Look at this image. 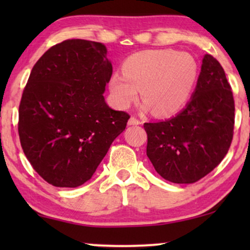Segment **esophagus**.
I'll return each mask as SVG.
<instances>
[{"mask_svg": "<svg viewBox=\"0 0 250 250\" xmlns=\"http://www.w3.org/2000/svg\"><path fill=\"white\" fill-rule=\"evenodd\" d=\"M140 124H141V122H140L138 118L131 117L128 119V125H140Z\"/></svg>", "mask_w": 250, "mask_h": 250, "instance_id": "esophagus-1", "label": "esophagus"}]
</instances>
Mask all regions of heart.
Instances as JSON below:
<instances>
[{
    "instance_id": "heart-1",
    "label": "heart",
    "mask_w": 250,
    "mask_h": 250,
    "mask_svg": "<svg viewBox=\"0 0 250 250\" xmlns=\"http://www.w3.org/2000/svg\"><path fill=\"white\" fill-rule=\"evenodd\" d=\"M198 63L189 53L172 49L146 50L133 54L123 64V74L109 80L116 105L128 108L141 90L143 108L157 116H170L189 101L198 80Z\"/></svg>"
}]
</instances>
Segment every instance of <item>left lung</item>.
I'll return each mask as SVG.
<instances>
[{
	"label": "left lung",
	"instance_id": "1",
	"mask_svg": "<svg viewBox=\"0 0 250 250\" xmlns=\"http://www.w3.org/2000/svg\"><path fill=\"white\" fill-rule=\"evenodd\" d=\"M146 156L156 172L173 183H194L229 151L234 100L221 63L205 54L196 90L186 108L169 119L145 123Z\"/></svg>",
	"mask_w": 250,
	"mask_h": 250
}]
</instances>
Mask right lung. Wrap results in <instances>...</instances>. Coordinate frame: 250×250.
Listing matches in <instances>:
<instances>
[{"label":"right lung","mask_w":250,"mask_h":250,"mask_svg":"<svg viewBox=\"0 0 250 250\" xmlns=\"http://www.w3.org/2000/svg\"><path fill=\"white\" fill-rule=\"evenodd\" d=\"M112 75L102 43L66 40L33 67L19 105L23 153L47 183L76 188L93 175L129 118L105 104Z\"/></svg>","instance_id":"add662e5"}]
</instances>
